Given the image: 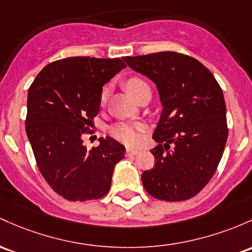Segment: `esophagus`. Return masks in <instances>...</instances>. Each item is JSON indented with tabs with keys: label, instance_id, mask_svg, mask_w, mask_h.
<instances>
[{
	"label": "esophagus",
	"instance_id": "1",
	"mask_svg": "<svg viewBox=\"0 0 252 252\" xmlns=\"http://www.w3.org/2000/svg\"><path fill=\"white\" fill-rule=\"evenodd\" d=\"M140 151H137V149H132V148H126V157H134L136 156L137 153H139Z\"/></svg>",
	"mask_w": 252,
	"mask_h": 252
}]
</instances>
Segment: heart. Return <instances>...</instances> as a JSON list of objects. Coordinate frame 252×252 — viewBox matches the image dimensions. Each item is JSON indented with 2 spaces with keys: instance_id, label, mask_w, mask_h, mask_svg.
<instances>
[{
  "instance_id": "b5f03b06",
  "label": "heart",
  "mask_w": 252,
  "mask_h": 252,
  "mask_svg": "<svg viewBox=\"0 0 252 252\" xmlns=\"http://www.w3.org/2000/svg\"><path fill=\"white\" fill-rule=\"evenodd\" d=\"M126 87L129 91V93L134 96L135 99L139 96L141 91L143 88L149 87L147 82L142 80L141 77H130L126 81ZM109 95V87H104L103 92L100 95V104L104 105L107 100ZM110 135L115 137L116 140L126 143L128 146H136L139 145L142 140L141 132L143 131V126L140 123H131V122H121V123L115 124L110 128Z\"/></svg>"
}]
</instances>
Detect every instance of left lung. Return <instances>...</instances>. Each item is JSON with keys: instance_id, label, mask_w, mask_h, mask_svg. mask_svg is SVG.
I'll return each instance as SVG.
<instances>
[{"instance_id": "left-lung-1", "label": "left lung", "mask_w": 252, "mask_h": 252, "mask_svg": "<svg viewBox=\"0 0 252 252\" xmlns=\"http://www.w3.org/2000/svg\"><path fill=\"white\" fill-rule=\"evenodd\" d=\"M123 60L157 85L162 104L153 134L159 142L152 149L156 164L141 176L143 187L158 200H189L211 181L225 149L222 90L209 69L188 55L162 51Z\"/></svg>"}]
</instances>
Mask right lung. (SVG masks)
<instances>
[{
  "instance_id": "1",
  "label": "right lung",
  "mask_w": 252,
  "mask_h": 252,
  "mask_svg": "<svg viewBox=\"0 0 252 252\" xmlns=\"http://www.w3.org/2000/svg\"><path fill=\"white\" fill-rule=\"evenodd\" d=\"M126 67L120 59L68 57L44 67L30 86L27 137L41 176L65 200L84 202L109 192L126 148L107 136L88 151L81 136L98 115L103 86Z\"/></svg>"
}]
</instances>
